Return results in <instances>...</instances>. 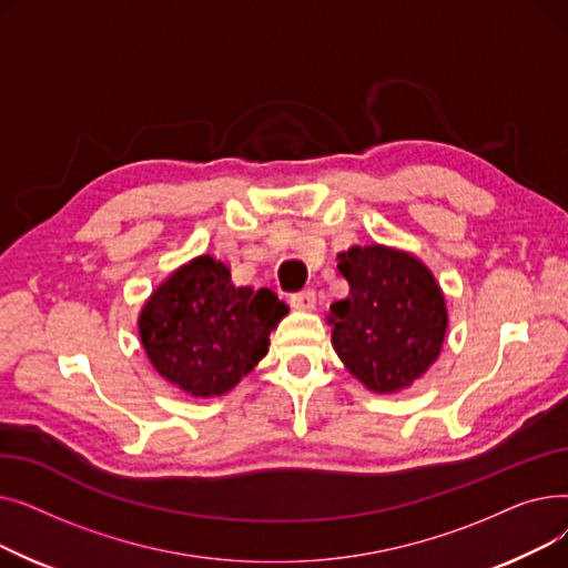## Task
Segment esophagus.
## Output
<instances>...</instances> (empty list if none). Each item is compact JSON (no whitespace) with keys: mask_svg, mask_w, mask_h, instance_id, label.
<instances>
[{"mask_svg":"<svg viewBox=\"0 0 568 568\" xmlns=\"http://www.w3.org/2000/svg\"><path fill=\"white\" fill-rule=\"evenodd\" d=\"M290 304L296 308V311H313L315 308V290H302V292H294L290 296Z\"/></svg>","mask_w":568,"mask_h":568,"instance_id":"esophagus-1","label":"esophagus"}]
</instances>
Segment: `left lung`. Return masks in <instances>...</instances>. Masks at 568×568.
Listing matches in <instances>:
<instances>
[{
    "label": "left lung",
    "instance_id": "8db88e82",
    "mask_svg": "<svg viewBox=\"0 0 568 568\" xmlns=\"http://www.w3.org/2000/svg\"><path fill=\"white\" fill-rule=\"evenodd\" d=\"M349 294L332 304V343L345 368L375 394H396L439 356L444 294L430 268L386 246H352L338 255Z\"/></svg>",
    "mask_w": 568,
    "mask_h": 568
}]
</instances>
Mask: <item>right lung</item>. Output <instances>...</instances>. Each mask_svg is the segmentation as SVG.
<instances>
[{
  "label": "right lung",
  "instance_id": "right-lung-1",
  "mask_svg": "<svg viewBox=\"0 0 568 568\" xmlns=\"http://www.w3.org/2000/svg\"><path fill=\"white\" fill-rule=\"evenodd\" d=\"M285 313L272 290L236 287L223 262L200 255L156 287L138 326L154 368L182 392L209 398L257 366Z\"/></svg>",
  "mask_w": 568,
  "mask_h": 568
}]
</instances>
